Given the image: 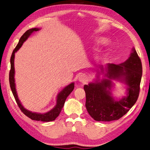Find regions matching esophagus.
<instances>
[{
	"label": "esophagus",
	"mask_w": 150,
	"mask_h": 150,
	"mask_svg": "<svg viewBox=\"0 0 150 150\" xmlns=\"http://www.w3.org/2000/svg\"><path fill=\"white\" fill-rule=\"evenodd\" d=\"M79 81L82 82V83L86 82L87 81H88V76H87L84 74L80 75L79 77Z\"/></svg>",
	"instance_id": "obj_1"
}]
</instances>
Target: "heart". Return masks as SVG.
Returning a JSON list of instances; mask_svg holds the SVG:
<instances>
[{
    "mask_svg": "<svg viewBox=\"0 0 150 150\" xmlns=\"http://www.w3.org/2000/svg\"><path fill=\"white\" fill-rule=\"evenodd\" d=\"M98 41L99 42H102V41H103V39H99Z\"/></svg>",
    "mask_w": 150,
    "mask_h": 150,
    "instance_id": "b5f03b06",
    "label": "heart"
}]
</instances>
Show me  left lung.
<instances>
[{
    "instance_id": "obj_1",
    "label": "left lung",
    "mask_w": 150,
    "mask_h": 150,
    "mask_svg": "<svg viewBox=\"0 0 150 150\" xmlns=\"http://www.w3.org/2000/svg\"><path fill=\"white\" fill-rule=\"evenodd\" d=\"M101 71L104 69L100 67ZM104 79L100 81L84 85L86 96V107L94 120L97 121H110L119 120L127 114L136 102L140 91L142 68L140 58L134 48L126 61L120 64H107ZM117 79L127 85V96L115 100L111 96L113 83L111 80Z\"/></svg>"
}]
</instances>
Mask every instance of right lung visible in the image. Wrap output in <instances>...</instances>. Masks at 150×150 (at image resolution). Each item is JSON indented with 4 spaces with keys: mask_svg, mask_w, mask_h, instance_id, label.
<instances>
[{
    "mask_svg": "<svg viewBox=\"0 0 150 150\" xmlns=\"http://www.w3.org/2000/svg\"><path fill=\"white\" fill-rule=\"evenodd\" d=\"M40 29L38 28H33V29H30L27 30L26 32L24 33L22 36L20 38L19 40V42L18 45H16L15 49L13 50V53L11 57V59H10V62H11V69L9 71V83L10 87H11V91L13 93V95L15 97V99L16 102L18 104L19 108L20 109L21 111L27 116L28 117L30 118L33 120H36V121H45V122H48V121H54L56 117L59 116L60 114L61 111L62 109V107L64 106V104L65 103V101L67 100V98L68 96V95L70 94L73 90L74 89V83L72 82L70 84L66 86L65 88L62 90V91L58 94L57 96V103L56 105H55L53 109L50 110L48 112L45 113V114H41V113H36V112H33L31 111H29L25 109L22 105V103H20V100L18 98V95H17L16 88H15V67H14V59H15V52L18 51L20 48L22 47L23 42L28 38L29 37L31 34L36 32V31L39 30Z\"/></svg>",
    "mask_w": 150,
    "mask_h": 150,
    "instance_id": "right-lung-1",
    "label": "right lung"
}]
</instances>
